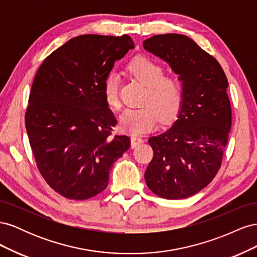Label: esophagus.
Returning <instances> with one entry per match:
<instances>
[{"instance_id": "34e87169", "label": "esophagus", "mask_w": 257, "mask_h": 257, "mask_svg": "<svg viewBox=\"0 0 257 257\" xmlns=\"http://www.w3.org/2000/svg\"><path fill=\"white\" fill-rule=\"evenodd\" d=\"M143 143H144V141H143L142 137L134 136V135L131 137V146H132V148H136L138 145H141Z\"/></svg>"}]
</instances>
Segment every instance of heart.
Returning a JSON list of instances; mask_svg holds the SVG:
<instances>
[{"mask_svg": "<svg viewBox=\"0 0 257 257\" xmlns=\"http://www.w3.org/2000/svg\"><path fill=\"white\" fill-rule=\"evenodd\" d=\"M128 71L135 78L147 85L143 103L135 109H126L120 119V126L130 134L139 135L158 125L161 114L170 120L178 112L182 103V85L175 77L165 76V69L158 62L147 57H136L130 62ZM120 76L110 72L106 76L103 92L106 103L119 109Z\"/></svg>", "mask_w": 257, "mask_h": 257, "instance_id": "obj_1", "label": "heart"}]
</instances>
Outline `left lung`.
Instances as JSON below:
<instances>
[{"instance_id":"left-lung-1","label":"left lung","mask_w":257,"mask_h":257,"mask_svg":"<svg viewBox=\"0 0 257 257\" xmlns=\"http://www.w3.org/2000/svg\"><path fill=\"white\" fill-rule=\"evenodd\" d=\"M143 45L179 75L183 91L177 120L149 138L154 155L145 180L158 196L188 198L206 188L221 167L231 126L228 81L219 62L188 36L154 35Z\"/></svg>"}]
</instances>
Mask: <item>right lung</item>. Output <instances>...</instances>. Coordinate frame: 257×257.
Listing matches in <instances>:
<instances>
[{"label":"right lung","mask_w":257,"mask_h":257,"mask_svg":"<svg viewBox=\"0 0 257 257\" xmlns=\"http://www.w3.org/2000/svg\"><path fill=\"white\" fill-rule=\"evenodd\" d=\"M134 46L128 35H80L38 68L26 128L38 170L62 196L82 200L103 192L113 163L131 146L127 136L111 137L116 119L103 85Z\"/></svg>","instance_id":"right-lung-1"}]
</instances>
